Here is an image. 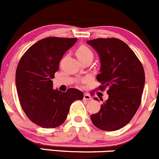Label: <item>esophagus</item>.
Masks as SVG:
<instances>
[{
    "label": "esophagus",
    "mask_w": 159,
    "mask_h": 159,
    "mask_svg": "<svg viewBox=\"0 0 159 159\" xmlns=\"http://www.w3.org/2000/svg\"><path fill=\"white\" fill-rule=\"evenodd\" d=\"M83 99H85V100H91L92 97L90 96V95L86 93V94H84V96H83Z\"/></svg>",
    "instance_id": "obj_1"
}]
</instances>
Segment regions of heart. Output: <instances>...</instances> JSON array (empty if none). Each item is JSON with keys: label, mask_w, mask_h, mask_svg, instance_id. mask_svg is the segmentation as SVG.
Masks as SVG:
<instances>
[{"label": "heart", "mask_w": 159, "mask_h": 159, "mask_svg": "<svg viewBox=\"0 0 159 159\" xmlns=\"http://www.w3.org/2000/svg\"><path fill=\"white\" fill-rule=\"evenodd\" d=\"M76 56L80 60H85L87 58H93V53L89 47L86 45H81L77 47L76 51Z\"/></svg>", "instance_id": "1"}]
</instances>
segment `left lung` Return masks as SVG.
<instances>
[{
  "label": "left lung",
  "mask_w": 159,
  "mask_h": 159,
  "mask_svg": "<svg viewBox=\"0 0 159 159\" xmlns=\"http://www.w3.org/2000/svg\"><path fill=\"white\" fill-rule=\"evenodd\" d=\"M87 43L100 57L101 73L96 79L102 85L98 89H107L109 95L100 110L91 116V121L102 130H118L130 122L139 107L145 84L144 68L132 49L119 39L98 38Z\"/></svg>",
  "instance_id": "obj_1"
}]
</instances>
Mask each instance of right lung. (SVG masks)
<instances>
[{"label":"right lung","instance_id":"add662e5","mask_svg":"<svg viewBox=\"0 0 159 159\" xmlns=\"http://www.w3.org/2000/svg\"><path fill=\"white\" fill-rule=\"evenodd\" d=\"M77 38L47 37L32 45L21 57L16 70L20 103L31 122L42 128H56L67 117L70 106L83 93L70 88L54 90L53 81L65 52Z\"/></svg>","mask_w":159,"mask_h":159}]
</instances>
